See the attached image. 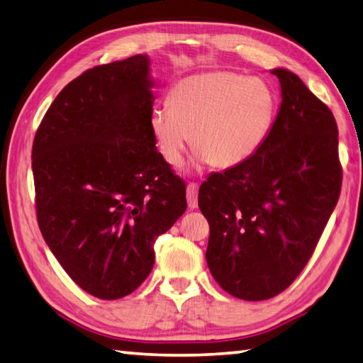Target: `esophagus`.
Returning a JSON list of instances; mask_svg holds the SVG:
<instances>
[{
    "instance_id": "1",
    "label": "esophagus",
    "mask_w": 363,
    "mask_h": 363,
    "mask_svg": "<svg viewBox=\"0 0 363 363\" xmlns=\"http://www.w3.org/2000/svg\"><path fill=\"white\" fill-rule=\"evenodd\" d=\"M187 203L190 209L198 207V187L196 184H189L187 186Z\"/></svg>"
}]
</instances>
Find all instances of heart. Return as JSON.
Here are the masks:
<instances>
[{"label":"heart","mask_w":363,"mask_h":363,"mask_svg":"<svg viewBox=\"0 0 363 363\" xmlns=\"http://www.w3.org/2000/svg\"><path fill=\"white\" fill-rule=\"evenodd\" d=\"M274 113L276 96L265 81L212 72L177 82L168 107L152 111L150 130L169 167L182 164L191 137L199 164L234 168L262 148Z\"/></svg>","instance_id":"b5f03b06"}]
</instances>
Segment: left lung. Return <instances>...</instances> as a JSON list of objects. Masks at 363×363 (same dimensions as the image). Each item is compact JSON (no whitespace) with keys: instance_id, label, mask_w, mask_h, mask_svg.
<instances>
[{"instance_id":"8db88e82","label":"left lung","mask_w":363,"mask_h":363,"mask_svg":"<svg viewBox=\"0 0 363 363\" xmlns=\"http://www.w3.org/2000/svg\"><path fill=\"white\" fill-rule=\"evenodd\" d=\"M281 106L262 148L201 184L209 221L206 260L229 295L262 301L303 272L340 196L333 112L287 68H273Z\"/></svg>"}]
</instances>
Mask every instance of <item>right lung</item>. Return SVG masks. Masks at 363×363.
Returning a JSON list of instances; mask_svg holds the SVG:
<instances>
[{"mask_svg": "<svg viewBox=\"0 0 363 363\" xmlns=\"http://www.w3.org/2000/svg\"><path fill=\"white\" fill-rule=\"evenodd\" d=\"M156 86L146 54L91 68L62 89L34 138L38 228L67 274L99 299L148 277L156 238L187 209L186 184L150 130Z\"/></svg>", "mask_w": 363, "mask_h": 363, "instance_id": "right-lung-1", "label": "right lung"}]
</instances>
